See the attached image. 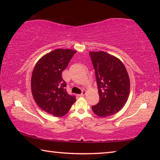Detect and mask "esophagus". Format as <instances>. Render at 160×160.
Returning a JSON list of instances; mask_svg holds the SVG:
<instances>
[{"label": "esophagus", "instance_id": "obj_1", "mask_svg": "<svg viewBox=\"0 0 160 160\" xmlns=\"http://www.w3.org/2000/svg\"><path fill=\"white\" fill-rule=\"evenodd\" d=\"M86 93H87L86 90H82V93H81L80 94H79V96H80V97H83V96H85V94H86Z\"/></svg>", "mask_w": 160, "mask_h": 160}]
</instances>
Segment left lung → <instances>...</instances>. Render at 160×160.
<instances>
[{
	"label": "left lung",
	"mask_w": 160,
	"mask_h": 160,
	"mask_svg": "<svg viewBox=\"0 0 160 160\" xmlns=\"http://www.w3.org/2000/svg\"><path fill=\"white\" fill-rule=\"evenodd\" d=\"M95 70L99 102L92 107L93 112L104 118L118 112L130 93V79L123 63L104 51H90Z\"/></svg>",
	"instance_id": "left-lung-1"
}]
</instances>
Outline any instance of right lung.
I'll list each match as a JSON object with an SVG mask.
<instances>
[{
    "label": "right lung",
    "mask_w": 160,
    "mask_h": 160,
    "mask_svg": "<svg viewBox=\"0 0 160 160\" xmlns=\"http://www.w3.org/2000/svg\"><path fill=\"white\" fill-rule=\"evenodd\" d=\"M76 51L58 48L38 61L32 75L31 90L38 107L56 117L68 112L75 97L66 92L62 72L66 68Z\"/></svg>",
    "instance_id": "obj_1"
}]
</instances>
